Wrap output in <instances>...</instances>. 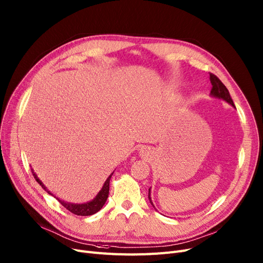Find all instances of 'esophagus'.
<instances>
[{"label":"esophagus","mask_w":263,"mask_h":263,"mask_svg":"<svg viewBox=\"0 0 263 263\" xmlns=\"http://www.w3.org/2000/svg\"><path fill=\"white\" fill-rule=\"evenodd\" d=\"M142 152H143V153H146V152H144V151H142Z\"/></svg>","instance_id":"esophagus-1"}]
</instances>
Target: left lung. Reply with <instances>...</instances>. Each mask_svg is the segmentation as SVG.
I'll list each match as a JSON object with an SVG mask.
<instances>
[{"instance_id": "8db88e82", "label": "left lung", "mask_w": 263, "mask_h": 263, "mask_svg": "<svg viewBox=\"0 0 263 263\" xmlns=\"http://www.w3.org/2000/svg\"><path fill=\"white\" fill-rule=\"evenodd\" d=\"M210 81H211V84H212L211 96L214 97V98H217V99H221V100L226 101L227 103H229L230 105L235 107L233 101H232V99L230 97L229 90H228L227 87L221 83L220 79L217 77L216 75H214V74H210ZM148 199H149V202L153 205V208L156 210L155 205H154V203L152 201V197H151V188H149V190H148Z\"/></svg>"}]
</instances>
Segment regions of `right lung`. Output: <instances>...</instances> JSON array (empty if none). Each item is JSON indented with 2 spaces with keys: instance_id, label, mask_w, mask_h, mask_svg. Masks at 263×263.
<instances>
[{
  "instance_id": "add662e5",
  "label": "right lung",
  "mask_w": 263,
  "mask_h": 263,
  "mask_svg": "<svg viewBox=\"0 0 263 263\" xmlns=\"http://www.w3.org/2000/svg\"><path fill=\"white\" fill-rule=\"evenodd\" d=\"M32 174L34 176V178H35V180L39 182V184L45 189V191H47L49 195L53 196L52 193L46 188V186H45L42 180L37 177V175L35 174V172L32 170ZM112 173L107 177V179L105 180L103 187H102V189L99 191L98 195L96 196V198L93 200H91L87 203H83V204H75V203H70V202H65L63 200H60L59 198H57V200H58L61 204L62 206H64L66 210L70 211L71 213L75 214V215H78V216H90V215H93L96 213H98L102 208H103V205L105 204L107 198H108V192H109V180H110V177H111ZM55 198V197H54Z\"/></svg>"
}]
</instances>
